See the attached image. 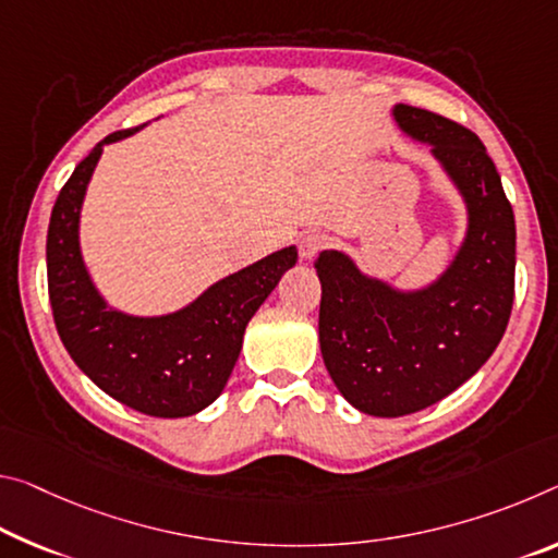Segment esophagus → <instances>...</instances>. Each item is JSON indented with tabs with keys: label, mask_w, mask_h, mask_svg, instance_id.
Masks as SVG:
<instances>
[{
	"label": "esophagus",
	"mask_w": 558,
	"mask_h": 558,
	"mask_svg": "<svg viewBox=\"0 0 558 558\" xmlns=\"http://www.w3.org/2000/svg\"><path fill=\"white\" fill-rule=\"evenodd\" d=\"M325 245H327V238L323 233H307L303 235V241H300V255H303L305 260H313Z\"/></svg>",
	"instance_id": "34e87169"
}]
</instances>
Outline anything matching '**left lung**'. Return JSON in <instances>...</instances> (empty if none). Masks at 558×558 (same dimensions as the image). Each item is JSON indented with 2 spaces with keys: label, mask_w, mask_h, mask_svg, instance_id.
<instances>
[{
  "label": "left lung",
  "mask_w": 558,
  "mask_h": 558,
  "mask_svg": "<svg viewBox=\"0 0 558 558\" xmlns=\"http://www.w3.org/2000/svg\"><path fill=\"white\" fill-rule=\"evenodd\" d=\"M395 119L432 146L466 201L470 228L439 280L412 293L362 276L340 251L315 260L325 367L373 417L420 412L464 385L497 350L514 305V210L480 136L417 106L397 104Z\"/></svg>",
  "instance_id": "left-lung-1"
}]
</instances>
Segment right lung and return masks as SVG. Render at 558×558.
Returning <instances> with one entry per match:
<instances>
[{
    "mask_svg": "<svg viewBox=\"0 0 558 558\" xmlns=\"http://www.w3.org/2000/svg\"><path fill=\"white\" fill-rule=\"evenodd\" d=\"M134 131L99 141L59 191L47 233L49 303L61 342L94 385L151 417H189L223 392L247 320L293 268L298 251L282 247L218 280L179 313L134 317L111 311L84 268L78 214L104 146Z\"/></svg>",
    "mask_w": 558,
    "mask_h": 558,
    "instance_id": "right-lung-1",
    "label": "right lung"
}]
</instances>
